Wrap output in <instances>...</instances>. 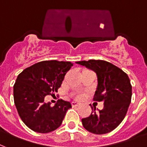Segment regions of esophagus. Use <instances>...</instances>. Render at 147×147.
Listing matches in <instances>:
<instances>
[{"instance_id": "34e87169", "label": "esophagus", "mask_w": 147, "mask_h": 147, "mask_svg": "<svg viewBox=\"0 0 147 147\" xmlns=\"http://www.w3.org/2000/svg\"><path fill=\"white\" fill-rule=\"evenodd\" d=\"M71 105H72L73 107H77V106H79V105H80V103L77 102V101H73L72 103H71Z\"/></svg>"}]
</instances>
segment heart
I'll list each match as a JSON object with an SVG mask.
<instances>
[{"instance_id":"1","label":"heart","mask_w":147,"mask_h":147,"mask_svg":"<svg viewBox=\"0 0 147 147\" xmlns=\"http://www.w3.org/2000/svg\"><path fill=\"white\" fill-rule=\"evenodd\" d=\"M83 97H84V95H83L82 94H78L76 95V98H77L78 99H81Z\"/></svg>"}]
</instances>
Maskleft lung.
<instances>
[{"label":"left lung","mask_w":147,"mask_h":147,"mask_svg":"<svg viewBox=\"0 0 147 147\" xmlns=\"http://www.w3.org/2000/svg\"><path fill=\"white\" fill-rule=\"evenodd\" d=\"M77 63L94 70L98 87L94 101H103L104 109L91 107L90 116L82 119L83 126L94 134H105L114 130L124 119L132 98V85L128 75L109 62L90 59Z\"/></svg>","instance_id":"8db88e82"}]
</instances>
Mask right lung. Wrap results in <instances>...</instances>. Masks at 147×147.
Listing matches in <instances>:
<instances>
[{
  "label": "right lung",
  "mask_w": 147,
  "mask_h": 147,
  "mask_svg": "<svg viewBox=\"0 0 147 147\" xmlns=\"http://www.w3.org/2000/svg\"><path fill=\"white\" fill-rule=\"evenodd\" d=\"M72 63L57 60L38 62L18 74L14 84V101L21 119L30 129L48 133L60 126L69 101L59 99L54 106L44 98L57 92Z\"/></svg>",
  "instance_id": "right-lung-1"
}]
</instances>
